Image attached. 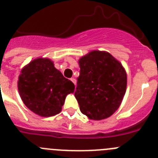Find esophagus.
Masks as SVG:
<instances>
[{"instance_id": "obj_1", "label": "esophagus", "mask_w": 158, "mask_h": 158, "mask_svg": "<svg viewBox=\"0 0 158 158\" xmlns=\"http://www.w3.org/2000/svg\"><path fill=\"white\" fill-rule=\"evenodd\" d=\"M70 80H71V81H72L73 83L75 85H76V83H77V81H76V79H75V78H71Z\"/></svg>"}]
</instances>
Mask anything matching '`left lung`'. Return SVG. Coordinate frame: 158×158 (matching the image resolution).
<instances>
[{"instance_id":"8db88e82","label":"left lung","mask_w":158,"mask_h":158,"mask_svg":"<svg viewBox=\"0 0 158 158\" xmlns=\"http://www.w3.org/2000/svg\"><path fill=\"white\" fill-rule=\"evenodd\" d=\"M80 75L74 96L82 114L100 120L118 108L127 88V74L109 53L93 51L79 60Z\"/></svg>"}]
</instances>
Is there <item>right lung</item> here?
Listing matches in <instances>:
<instances>
[{"label":"right lung","instance_id":"right-lung-1","mask_svg":"<svg viewBox=\"0 0 158 158\" xmlns=\"http://www.w3.org/2000/svg\"><path fill=\"white\" fill-rule=\"evenodd\" d=\"M74 84L62 75L48 58H37L23 68L18 89L23 104L43 117L62 111L65 96L74 92Z\"/></svg>","mask_w":158,"mask_h":158}]
</instances>
